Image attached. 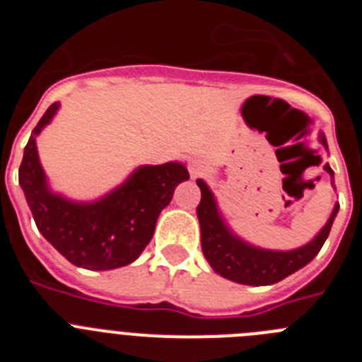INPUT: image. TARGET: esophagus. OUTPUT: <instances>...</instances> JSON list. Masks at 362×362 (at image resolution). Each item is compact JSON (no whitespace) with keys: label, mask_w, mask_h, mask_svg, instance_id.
I'll use <instances>...</instances> for the list:
<instances>
[{"label":"esophagus","mask_w":362,"mask_h":362,"mask_svg":"<svg viewBox=\"0 0 362 362\" xmlns=\"http://www.w3.org/2000/svg\"><path fill=\"white\" fill-rule=\"evenodd\" d=\"M188 168H190L192 177H197V175H201V174H203V172H204L203 163H201V161H196V159H194V161L190 163V166H188Z\"/></svg>","instance_id":"obj_1"}]
</instances>
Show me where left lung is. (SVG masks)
<instances>
[{"label": "left lung", "mask_w": 362, "mask_h": 362, "mask_svg": "<svg viewBox=\"0 0 362 362\" xmlns=\"http://www.w3.org/2000/svg\"><path fill=\"white\" fill-rule=\"evenodd\" d=\"M321 143L326 146L325 136H321ZM325 170L334 177V170L330 166L326 165ZM197 185L201 188L197 217H199L201 225V246H203L204 257L219 276L235 281V283L252 284V286L279 283L281 279L308 264L325 245L339 210L337 203L325 228L308 245L290 252L261 250V248L243 243L226 228L217 212L212 192L201 179L197 181Z\"/></svg>", "instance_id": "8db88e82"}]
</instances>
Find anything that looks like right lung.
<instances>
[{
    "label": "right lung",
    "mask_w": 362,
    "mask_h": 362,
    "mask_svg": "<svg viewBox=\"0 0 362 362\" xmlns=\"http://www.w3.org/2000/svg\"><path fill=\"white\" fill-rule=\"evenodd\" d=\"M52 103L32 130L19 165V185L43 238L76 267L112 270L139 257L174 190L190 175L181 163L137 168L129 181L95 203H72L47 187L37 159L36 136L52 119Z\"/></svg>",
    "instance_id": "obj_1"
}]
</instances>
